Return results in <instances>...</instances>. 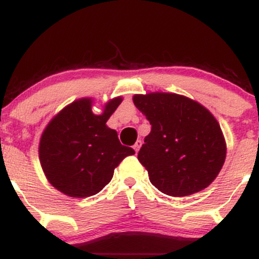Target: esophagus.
<instances>
[{"label":"esophagus","instance_id":"obj_1","mask_svg":"<svg viewBox=\"0 0 259 259\" xmlns=\"http://www.w3.org/2000/svg\"><path fill=\"white\" fill-rule=\"evenodd\" d=\"M141 145H142L141 140H138V141L135 142V145H134V150H135V152H139V150H140V147H141Z\"/></svg>","mask_w":259,"mask_h":259}]
</instances>
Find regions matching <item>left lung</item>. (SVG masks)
I'll return each mask as SVG.
<instances>
[{"instance_id":"left-lung-1","label":"left lung","mask_w":259,"mask_h":259,"mask_svg":"<svg viewBox=\"0 0 259 259\" xmlns=\"http://www.w3.org/2000/svg\"><path fill=\"white\" fill-rule=\"evenodd\" d=\"M133 100L151 124L138 158L152 185L173 197L206 189L227 153L215 118L200 103L177 94L135 95Z\"/></svg>"}]
</instances>
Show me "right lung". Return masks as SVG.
I'll use <instances>...</instances> for the list:
<instances>
[{"mask_svg":"<svg viewBox=\"0 0 259 259\" xmlns=\"http://www.w3.org/2000/svg\"><path fill=\"white\" fill-rule=\"evenodd\" d=\"M121 99L109 101L101 115L91 111V100L65 107L41 136L38 154L47 179L70 197L96 195L112 180L114 168L135 151L123 146L117 132L106 125Z\"/></svg>","mask_w":259,"mask_h":259,"instance_id":"right-lung-1","label":"right lung"}]
</instances>
